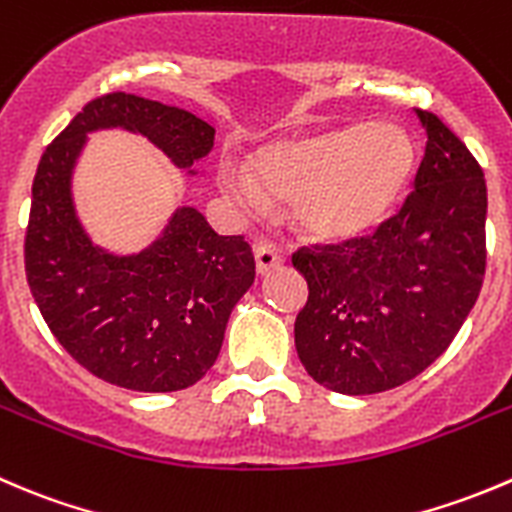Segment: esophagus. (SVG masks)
<instances>
[{
    "label": "esophagus",
    "mask_w": 512,
    "mask_h": 512,
    "mask_svg": "<svg viewBox=\"0 0 512 512\" xmlns=\"http://www.w3.org/2000/svg\"><path fill=\"white\" fill-rule=\"evenodd\" d=\"M255 262H257V272H270L275 270V267H280L282 262H285V257H282V252L277 250L275 245H270V242H260V245H255Z\"/></svg>",
    "instance_id": "esophagus-1"
}]
</instances>
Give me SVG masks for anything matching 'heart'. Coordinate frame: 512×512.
Wrapping results in <instances>:
<instances>
[{
  "label": "heart",
  "mask_w": 512,
  "mask_h": 512,
  "mask_svg": "<svg viewBox=\"0 0 512 512\" xmlns=\"http://www.w3.org/2000/svg\"><path fill=\"white\" fill-rule=\"evenodd\" d=\"M415 167V147L398 124H350L277 142L255 157V180L237 167L220 170L222 190L247 210L265 195L292 202L295 225L317 240H350L388 215Z\"/></svg>",
  "instance_id": "1"
}]
</instances>
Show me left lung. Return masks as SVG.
<instances>
[{
	"label": "left lung",
	"instance_id": "left-lung-1",
	"mask_svg": "<svg viewBox=\"0 0 512 512\" xmlns=\"http://www.w3.org/2000/svg\"><path fill=\"white\" fill-rule=\"evenodd\" d=\"M415 190L372 235L300 247L307 302L295 347L307 375L342 395L393 390L433 365L473 310L485 275L488 187L433 112Z\"/></svg>",
	"mask_w": 512,
	"mask_h": 512
}]
</instances>
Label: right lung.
Masks as SVG:
<instances>
[{"instance_id":"right-lung-1","label":"right lung","mask_w":512,"mask_h":512,"mask_svg":"<svg viewBox=\"0 0 512 512\" xmlns=\"http://www.w3.org/2000/svg\"><path fill=\"white\" fill-rule=\"evenodd\" d=\"M137 132L180 170L212 150L215 127L180 107L127 92L102 94L54 137L32 185L24 270L59 345L92 375L140 393L195 385L220 355L232 307L255 282L242 235L222 237L180 207L140 255L92 245L72 202V172L94 130Z\"/></svg>"}]
</instances>
